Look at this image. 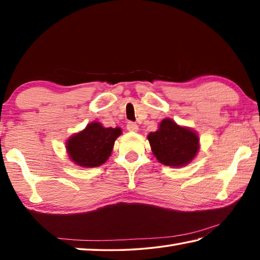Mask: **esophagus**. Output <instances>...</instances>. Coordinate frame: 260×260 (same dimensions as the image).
I'll list each match as a JSON object with an SVG mask.
<instances>
[{
    "instance_id": "obj_1",
    "label": "esophagus",
    "mask_w": 260,
    "mask_h": 260,
    "mask_svg": "<svg viewBox=\"0 0 260 260\" xmlns=\"http://www.w3.org/2000/svg\"><path fill=\"white\" fill-rule=\"evenodd\" d=\"M138 129L139 126L134 124V122H128V124H127V131L128 132H133V133H135V132H138Z\"/></svg>"
}]
</instances>
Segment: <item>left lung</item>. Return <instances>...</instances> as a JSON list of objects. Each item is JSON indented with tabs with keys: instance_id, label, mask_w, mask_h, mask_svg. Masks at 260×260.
I'll use <instances>...</instances> for the list:
<instances>
[{
	"instance_id": "left-lung-1",
	"label": "left lung",
	"mask_w": 260,
	"mask_h": 260,
	"mask_svg": "<svg viewBox=\"0 0 260 260\" xmlns=\"http://www.w3.org/2000/svg\"><path fill=\"white\" fill-rule=\"evenodd\" d=\"M147 138L153 156L166 166H186L200 150L199 134L189 127L178 125L171 118L162 119L158 129L149 133Z\"/></svg>"
}]
</instances>
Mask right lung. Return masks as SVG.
Listing matches in <instances>:
<instances>
[{
    "label": "right lung",
    "mask_w": 260,
    "mask_h": 260,
    "mask_svg": "<svg viewBox=\"0 0 260 260\" xmlns=\"http://www.w3.org/2000/svg\"><path fill=\"white\" fill-rule=\"evenodd\" d=\"M120 127H104L99 121H91L82 131L67 140V152L77 166L98 167L111 156L114 141L121 135Z\"/></svg>",
    "instance_id": "obj_1"
}]
</instances>
